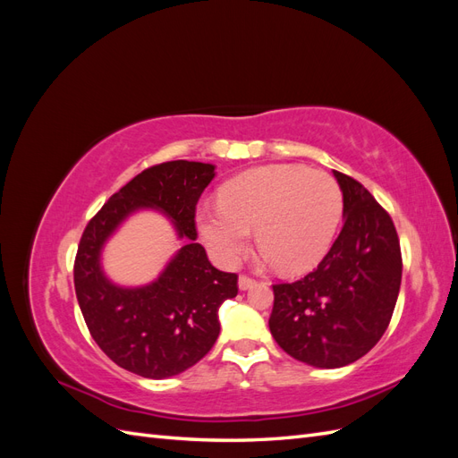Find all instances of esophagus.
<instances>
[{
    "label": "esophagus",
    "instance_id": "obj_1",
    "mask_svg": "<svg viewBox=\"0 0 458 458\" xmlns=\"http://www.w3.org/2000/svg\"><path fill=\"white\" fill-rule=\"evenodd\" d=\"M254 284H256V281L250 279V276H246V275L239 276V288L241 290H248V288H252Z\"/></svg>",
    "mask_w": 458,
    "mask_h": 458
}]
</instances>
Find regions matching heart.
Returning a JSON list of instances; mask_svg holds the SVG:
<instances>
[{"instance_id": "heart-1", "label": "heart", "mask_w": 458, "mask_h": 458, "mask_svg": "<svg viewBox=\"0 0 458 458\" xmlns=\"http://www.w3.org/2000/svg\"><path fill=\"white\" fill-rule=\"evenodd\" d=\"M342 216L344 195L335 177L301 164H269L227 182L219 202L200 208L197 225L224 266L239 259L256 229L263 263L300 275L328 254Z\"/></svg>"}]
</instances>
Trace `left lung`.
I'll return each instance as SVG.
<instances>
[{
    "label": "left lung",
    "mask_w": 458,
    "mask_h": 458,
    "mask_svg": "<svg viewBox=\"0 0 458 458\" xmlns=\"http://www.w3.org/2000/svg\"><path fill=\"white\" fill-rule=\"evenodd\" d=\"M344 195V227L317 269L275 284L269 330L298 361L345 367L382 338L401 286V250L392 217L353 177L332 172Z\"/></svg>",
    "instance_id": "1"
}]
</instances>
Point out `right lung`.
Instances as JSON below:
<instances>
[{
    "instance_id": "obj_1",
    "label": "right lung",
    "mask_w": 458,
    "mask_h": 458,
    "mask_svg": "<svg viewBox=\"0 0 458 458\" xmlns=\"http://www.w3.org/2000/svg\"><path fill=\"white\" fill-rule=\"evenodd\" d=\"M214 177V164L152 165L114 192L81 234L74 263L81 315L97 345L143 378H170L199 363L219 336L221 303L239 293L237 275L216 269L195 241V206ZM141 209L168 216L184 242L155 282L123 287L104 273L102 250Z\"/></svg>"
}]
</instances>
